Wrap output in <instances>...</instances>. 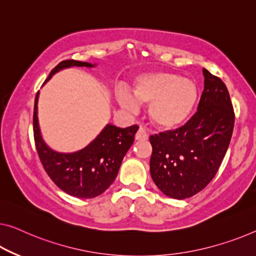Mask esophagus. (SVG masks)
I'll return each mask as SVG.
<instances>
[{
	"mask_svg": "<svg viewBox=\"0 0 256 256\" xmlns=\"http://www.w3.org/2000/svg\"><path fill=\"white\" fill-rule=\"evenodd\" d=\"M147 139H148L147 132L144 131V128H140L138 130V132L136 133V140H138V141H144V140H147Z\"/></svg>",
	"mask_w": 256,
	"mask_h": 256,
	"instance_id": "34e87169",
	"label": "esophagus"
}]
</instances>
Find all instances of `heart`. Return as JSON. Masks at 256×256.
Returning <instances> with one entry per match:
<instances>
[{"label": "heart", "instance_id": "1", "mask_svg": "<svg viewBox=\"0 0 256 256\" xmlns=\"http://www.w3.org/2000/svg\"><path fill=\"white\" fill-rule=\"evenodd\" d=\"M117 104L134 112L139 106H148V118L156 128L174 131L182 128L196 109L198 88L192 79L169 71L140 74L131 82V94L116 93Z\"/></svg>", "mask_w": 256, "mask_h": 256}]
</instances>
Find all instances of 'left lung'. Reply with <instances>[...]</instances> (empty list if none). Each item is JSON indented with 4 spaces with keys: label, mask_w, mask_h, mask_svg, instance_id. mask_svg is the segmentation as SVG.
Segmentation results:
<instances>
[{
    "label": "left lung",
    "mask_w": 256,
    "mask_h": 256,
    "mask_svg": "<svg viewBox=\"0 0 256 256\" xmlns=\"http://www.w3.org/2000/svg\"><path fill=\"white\" fill-rule=\"evenodd\" d=\"M198 112L180 128L150 136V176L166 196L182 200L204 190L218 170L234 132V112L222 80L202 68Z\"/></svg>",
    "instance_id": "obj_1"
}]
</instances>
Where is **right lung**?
<instances>
[{
    "instance_id": "1",
    "label": "right lung",
    "mask_w": 256,
    "mask_h": 256,
    "mask_svg": "<svg viewBox=\"0 0 256 256\" xmlns=\"http://www.w3.org/2000/svg\"><path fill=\"white\" fill-rule=\"evenodd\" d=\"M98 64L68 60L52 68L44 84L57 72L70 68H95ZM36 93L33 112V131L36 147L46 172L52 180L72 196L90 199L100 196L112 184L130 147L134 141L138 125L122 128L106 124L102 131L86 147L72 152L52 150L46 142L38 118Z\"/></svg>"
}]
</instances>
